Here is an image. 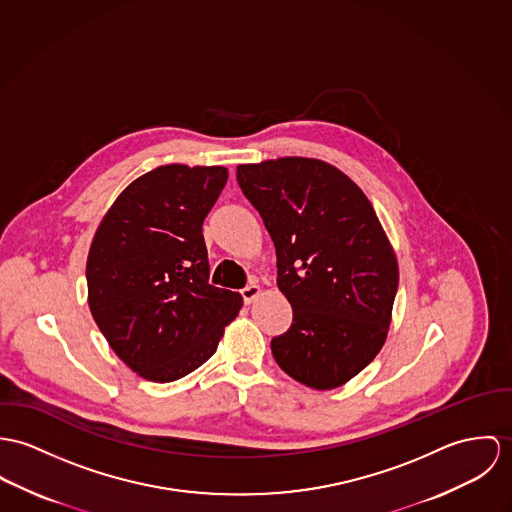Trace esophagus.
<instances>
[{
  "label": "esophagus",
  "instance_id": "1",
  "mask_svg": "<svg viewBox=\"0 0 512 512\" xmlns=\"http://www.w3.org/2000/svg\"><path fill=\"white\" fill-rule=\"evenodd\" d=\"M259 294H261V286L259 284L251 283L249 286L241 288V298H243L245 304H251Z\"/></svg>",
  "mask_w": 512,
  "mask_h": 512
}]
</instances>
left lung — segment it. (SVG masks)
Masks as SVG:
<instances>
[{
	"instance_id": "obj_1",
	"label": "left lung",
	"mask_w": 512,
	"mask_h": 512,
	"mask_svg": "<svg viewBox=\"0 0 512 512\" xmlns=\"http://www.w3.org/2000/svg\"><path fill=\"white\" fill-rule=\"evenodd\" d=\"M237 182L277 249L292 324L271 340L298 383L328 391L363 371L389 334L398 265L371 202L340 169L304 157L239 165Z\"/></svg>"
}]
</instances>
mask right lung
I'll use <instances>...</instances> for the list:
<instances>
[{
  "instance_id": "add662e5",
  "label": "right lung",
  "mask_w": 512,
  "mask_h": 512,
  "mask_svg": "<svg viewBox=\"0 0 512 512\" xmlns=\"http://www.w3.org/2000/svg\"><path fill=\"white\" fill-rule=\"evenodd\" d=\"M224 167L165 165L133 180L102 218L86 263L90 312L137 375L171 383L206 363L243 304L208 283L202 224Z\"/></svg>"
}]
</instances>
